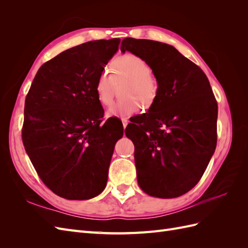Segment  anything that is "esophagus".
I'll return each mask as SVG.
<instances>
[{"label":"esophagus","mask_w":248,"mask_h":248,"mask_svg":"<svg viewBox=\"0 0 248 248\" xmlns=\"http://www.w3.org/2000/svg\"><path fill=\"white\" fill-rule=\"evenodd\" d=\"M121 121H122V123H123V127L125 128V127L127 126V124H128V120L125 119V118H122Z\"/></svg>","instance_id":"obj_1"}]
</instances>
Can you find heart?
Segmentation results:
<instances>
[{
	"mask_svg": "<svg viewBox=\"0 0 248 248\" xmlns=\"http://www.w3.org/2000/svg\"><path fill=\"white\" fill-rule=\"evenodd\" d=\"M111 71L112 76L108 70L101 71L95 82V94L101 106L108 107L112 102L116 85L123 80L127 84L121 92L124 98L108 108V117H130L140 110L139 102L144 108L152 106L158 94V84L144 59L132 54L121 56L112 62Z\"/></svg>",
	"mask_w": 248,
	"mask_h": 248,
	"instance_id": "b5f03b06",
	"label": "heart"
}]
</instances>
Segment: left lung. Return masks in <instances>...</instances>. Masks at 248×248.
<instances>
[{
	"label": "left lung",
	"instance_id": "1",
	"mask_svg": "<svg viewBox=\"0 0 248 248\" xmlns=\"http://www.w3.org/2000/svg\"><path fill=\"white\" fill-rule=\"evenodd\" d=\"M126 50L145 60L158 84L148 112L125 129L139 186L151 197L178 198L198 184L214 154L216 99L204 71L170 44L125 38Z\"/></svg>",
	"mask_w": 248,
	"mask_h": 248
}]
</instances>
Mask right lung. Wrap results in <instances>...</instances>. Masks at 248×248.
Instances as JSON below:
<instances>
[{
    "label": "right lung",
    "mask_w": 248,
    "mask_h": 248,
    "mask_svg": "<svg viewBox=\"0 0 248 248\" xmlns=\"http://www.w3.org/2000/svg\"><path fill=\"white\" fill-rule=\"evenodd\" d=\"M119 38L71 47L44 63L25 101L21 137L37 174L57 196L90 200L106 188L123 125L107 120L95 94Z\"/></svg>",
    "instance_id": "right-lung-1"
}]
</instances>
